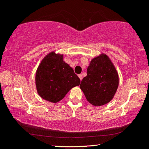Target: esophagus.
<instances>
[{
    "mask_svg": "<svg viewBox=\"0 0 149 149\" xmlns=\"http://www.w3.org/2000/svg\"><path fill=\"white\" fill-rule=\"evenodd\" d=\"M78 77H79V78L81 81L82 80V79H83V75H82L81 74H79V75H78Z\"/></svg>",
    "mask_w": 149,
    "mask_h": 149,
    "instance_id": "34e87169",
    "label": "esophagus"
}]
</instances>
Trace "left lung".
I'll return each mask as SVG.
<instances>
[{
    "instance_id": "8db88e82",
    "label": "left lung",
    "mask_w": 149,
    "mask_h": 149,
    "mask_svg": "<svg viewBox=\"0 0 149 149\" xmlns=\"http://www.w3.org/2000/svg\"><path fill=\"white\" fill-rule=\"evenodd\" d=\"M119 85V76L109 56L101 53L91 60L87 76L82 79L80 89L87 101L95 107L110 102Z\"/></svg>"
}]
</instances>
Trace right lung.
Wrapping results in <instances>:
<instances>
[{
	"label": "right lung",
	"mask_w": 149,
	"mask_h": 149,
	"mask_svg": "<svg viewBox=\"0 0 149 149\" xmlns=\"http://www.w3.org/2000/svg\"><path fill=\"white\" fill-rule=\"evenodd\" d=\"M37 92L42 99L57 103L70 89L80 84L74 70L64 60V54L51 51L45 56L35 73Z\"/></svg>",
	"instance_id": "1"
}]
</instances>
